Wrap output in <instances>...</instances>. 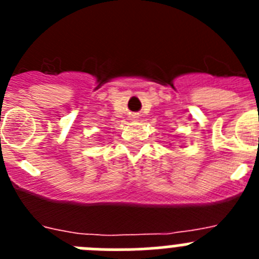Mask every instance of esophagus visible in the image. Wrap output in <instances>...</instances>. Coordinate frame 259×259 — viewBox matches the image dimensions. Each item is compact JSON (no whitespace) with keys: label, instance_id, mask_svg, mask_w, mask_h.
Segmentation results:
<instances>
[{"label":"esophagus","instance_id":"34e87169","mask_svg":"<svg viewBox=\"0 0 259 259\" xmlns=\"http://www.w3.org/2000/svg\"><path fill=\"white\" fill-rule=\"evenodd\" d=\"M134 118H136V116H135V115H134Z\"/></svg>","mask_w":259,"mask_h":259}]
</instances>
